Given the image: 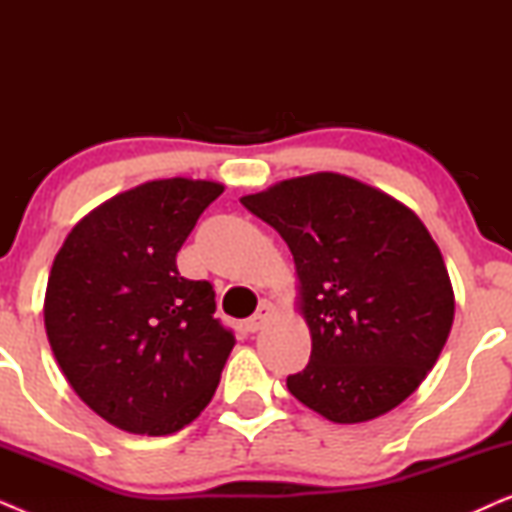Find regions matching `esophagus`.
I'll use <instances>...</instances> for the list:
<instances>
[{"instance_id": "34e87169", "label": "esophagus", "mask_w": 512, "mask_h": 512, "mask_svg": "<svg viewBox=\"0 0 512 512\" xmlns=\"http://www.w3.org/2000/svg\"><path fill=\"white\" fill-rule=\"evenodd\" d=\"M272 317H275V305L268 303V300H263V303L258 305V310L251 314L247 321H244V331H247V333L261 331L265 324H270Z\"/></svg>"}]
</instances>
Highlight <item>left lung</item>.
I'll list each match as a JSON object with an SVG mask.
<instances>
[{"mask_svg": "<svg viewBox=\"0 0 512 512\" xmlns=\"http://www.w3.org/2000/svg\"><path fill=\"white\" fill-rule=\"evenodd\" d=\"M242 205L284 237L296 261L312 354L286 377L291 394L335 424L403 403L438 361L454 319L450 275L417 214L335 172L282 181Z\"/></svg>", "mask_w": 512, "mask_h": 512, "instance_id": "obj_1", "label": "left lung"}]
</instances>
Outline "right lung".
Wrapping results in <instances>:
<instances>
[{
	"label": "right lung",
	"instance_id": "right-lung-1",
	"mask_svg": "<svg viewBox=\"0 0 512 512\" xmlns=\"http://www.w3.org/2000/svg\"><path fill=\"white\" fill-rule=\"evenodd\" d=\"M221 193L214 181H149L93 209L55 256L48 342L81 401L118 429H184L219 387L235 335L214 319V286L181 277L177 254Z\"/></svg>",
	"mask_w": 512,
	"mask_h": 512
}]
</instances>
